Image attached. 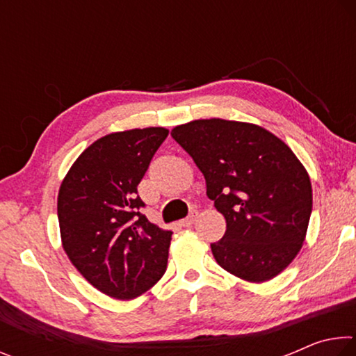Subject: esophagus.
Here are the masks:
<instances>
[{
	"label": "esophagus",
	"mask_w": 356,
	"mask_h": 356,
	"mask_svg": "<svg viewBox=\"0 0 356 356\" xmlns=\"http://www.w3.org/2000/svg\"><path fill=\"white\" fill-rule=\"evenodd\" d=\"M196 218H197V212H191L188 216H186V218H184L182 221H180V226L188 227V226L193 225V222L196 221Z\"/></svg>",
	"instance_id": "obj_1"
}]
</instances>
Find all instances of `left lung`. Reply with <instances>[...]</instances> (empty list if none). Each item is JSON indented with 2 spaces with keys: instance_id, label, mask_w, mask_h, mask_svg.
Wrapping results in <instances>:
<instances>
[{
  "instance_id": "8db88e82",
  "label": "left lung",
  "mask_w": 356,
  "mask_h": 356,
  "mask_svg": "<svg viewBox=\"0 0 356 356\" xmlns=\"http://www.w3.org/2000/svg\"><path fill=\"white\" fill-rule=\"evenodd\" d=\"M171 135L204 174L226 232L215 261L240 280L278 276L303 246L312 210L309 174L287 144L261 125L197 119Z\"/></svg>"
}]
</instances>
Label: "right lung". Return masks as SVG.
<instances>
[{
  "label": "right lung",
  "instance_id": "add662e5",
  "mask_svg": "<svg viewBox=\"0 0 356 356\" xmlns=\"http://www.w3.org/2000/svg\"><path fill=\"white\" fill-rule=\"evenodd\" d=\"M170 130L114 131L70 166L58 193L65 254L89 284L116 300L140 297L166 272L171 231L140 212L138 184Z\"/></svg>",
  "mask_w": 356,
  "mask_h": 356
}]
</instances>
